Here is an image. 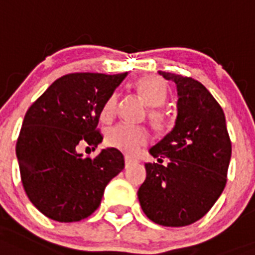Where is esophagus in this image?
I'll return each mask as SVG.
<instances>
[{"label": "esophagus", "instance_id": "obj_1", "mask_svg": "<svg viewBox=\"0 0 255 255\" xmlns=\"http://www.w3.org/2000/svg\"><path fill=\"white\" fill-rule=\"evenodd\" d=\"M124 163H126V167H129L132 163H134V161L132 160V158H129V157H126V158H124Z\"/></svg>", "mask_w": 255, "mask_h": 255}]
</instances>
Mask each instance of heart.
<instances>
[{
    "label": "heart",
    "instance_id": "1",
    "mask_svg": "<svg viewBox=\"0 0 255 255\" xmlns=\"http://www.w3.org/2000/svg\"><path fill=\"white\" fill-rule=\"evenodd\" d=\"M136 93L140 99L150 107L148 118L150 123L156 128L163 126V115L160 107L163 105L167 95V85L162 78L157 76H144L136 82ZM118 103L117 94H113L105 103L101 113L102 121H110L115 114ZM148 141V133L145 129L138 127H131L127 124H118L109 128L106 132V144L111 148H115L121 152L133 156L137 153L140 146L145 145Z\"/></svg>",
    "mask_w": 255,
    "mask_h": 255
}]
</instances>
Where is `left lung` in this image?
<instances>
[{
    "instance_id": "1",
    "label": "left lung",
    "mask_w": 255,
    "mask_h": 255,
    "mask_svg": "<svg viewBox=\"0 0 255 255\" xmlns=\"http://www.w3.org/2000/svg\"><path fill=\"white\" fill-rule=\"evenodd\" d=\"M158 73L177 86L173 129L149 149L156 163H145L146 178L137 191L149 220L185 227L202 219L227 183L232 144L220 105L200 82L181 74ZM167 158V165H162Z\"/></svg>"
}]
</instances>
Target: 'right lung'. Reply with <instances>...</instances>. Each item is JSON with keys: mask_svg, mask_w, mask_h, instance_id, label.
Listing matches in <instances>:
<instances>
[{"mask_svg": "<svg viewBox=\"0 0 255 255\" xmlns=\"http://www.w3.org/2000/svg\"><path fill=\"white\" fill-rule=\"evenodd\" d=\"M127 73H72L56 80L24 115L16 141L20 178L30 202L60 223L90 216L103 192L124 169L115 148L85 158L78 145L95 149L103 140L97 131L107 99Z\"/></svg>", "mask_w": 255, "mask_h": 255, "instance_id": "1", "label": "right lung"}]
</instances>
